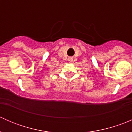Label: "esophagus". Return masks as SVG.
<instances>
[{"mask_svg": "<svg viewBox=\"0 0 132 132\" xmlns=\"http://www.w3.org/2000/svg\"><path fill=\"white\" fill-rule=\"evenodd\" d=\"M72 60H73V58L72 57H69V59H68L69 62H71V61H72Z\"/></svg>", "mask_w": 132, "mask_h": 132, "instance_id": "esophagus-1", "label": "esophagus"}]
</instances>
